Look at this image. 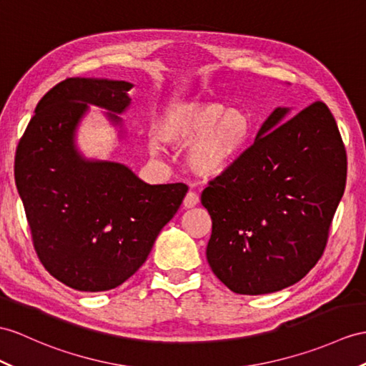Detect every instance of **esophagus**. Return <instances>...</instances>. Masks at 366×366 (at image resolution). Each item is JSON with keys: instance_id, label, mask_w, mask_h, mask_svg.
I'll list each match as a JSON object with an SVG mask.
<instances>
[{"instance_id": "1", "label": "esophagus", "mask_w": 366, "mask_h": 366, "mask_svg": "<svg viewBox=\"0 0 366 366\" xmlns=\"http://www.w3.org/2000/svg\"><path fill=\"white\" fill-rule=\"evenodd\" d=\"M199 204V195L195 194V192H188L186 194V197H184V200H183V207L184 208H194V207H197Z\"/></svg>"}]
</instances>
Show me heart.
Segmentation results:
<instances>
[{"label": "heart", "mask_w": 366, "mask_h": 366, "mask_svg": "<svg viewBox=\"0 0 366 366\" xmlns=\"http://www.w3.org/2000/svg\"><path fill=\"white\" fill-rule=\"evenodd\" d=\"M254 130L253 116L244 107H227L219 101H177L159 112L147 150L158 155L162 142L188 146L184 159L189 171L200 178H216L245 155Z\"/></svg>", "instance_id": "b5f03b06"}]
</instances>
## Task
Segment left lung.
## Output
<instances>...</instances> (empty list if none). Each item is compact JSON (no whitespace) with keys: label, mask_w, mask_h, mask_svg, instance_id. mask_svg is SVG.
<instances>
[{"label":"left lung","mask_w":366,"mask_h":366,"mask_svg":"<svg viewBox=\"0 0 366 366\" xmlns=\"http://www.w3.org/2000/svg\"><path fill=\"white\" fill-rule=\"evenodd\" d=\"M276 107L253 146L202 192L212 220L207 259L240 295L298 282L322 257L346 183V152L332 113L315 102Z\"/></svg>","instance_id":"obj_1"}]
</instances>
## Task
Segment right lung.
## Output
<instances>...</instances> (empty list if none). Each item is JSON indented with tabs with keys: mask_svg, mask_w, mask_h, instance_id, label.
I'll return each mask as SVG.
<instances>
[{
	"mask_svg": "<svg viewBox=\"0 0 366 366\" xmlns=\"http://www.w3.org/2000/svg\"><path fill=\"white\" fill-rule=\"evenodd\" d=\"M126 80L69 77L41 97L16 149L15 184L41 264L79 292L112 290L146 262L188 192L149 184L122 163L88 158L77 132L90 105L105 110L118 139L129 130Z\"/></svg>",
	"mask_w": 366,
	"mask_h": 366,
	"instance_id": "1",
	"label": "right lung"
}]
</instances>
